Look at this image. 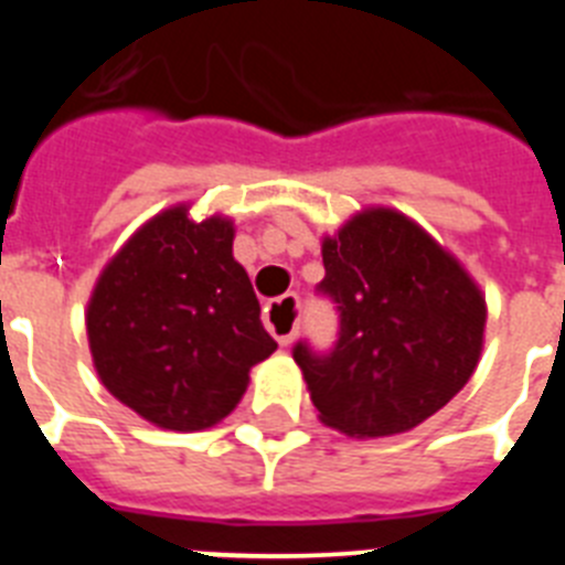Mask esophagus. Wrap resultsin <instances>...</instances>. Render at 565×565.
Returning a JSON list of instances; mask_svg holds the SVG:
<instances>
[{
  "instance_id": "34e87169",
  "label": "esophagus",
  "mask_w": 565,
  "mask_h": 565,
  "mask_svg": "<svg viewBox=\"0 0 565 565\" xmlns=\"http://www.w3.org/2000/svg\"><path fill=\"white\" fill-rule=\"evenodd\" d=\"M263 319H266V328L277 337L279 344H291L294 337L299 331V297L297 294H286V297L271 299L266 308H263Z\"/></svg>"
}]
</instances>
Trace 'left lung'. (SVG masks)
<instances>
[{
	"label": "left lung",
	"instance_id": "left-lung-1",
	"mask_svg": "<svg viewBox=\"0 0 565 565\" xmlns=\"http://www.w3.org/2000/svg\"><path fill=\"white\" fill-rule=\"evenodd\" d=\"M317 294L337 308V342L294 344L319 418L356 438L413 430L476 371L487 306L427 232L391 209L356 214L322 243Z\"/></svg>",
	"mask_w": 565,
	"mask_h": 565
}]
</instances>
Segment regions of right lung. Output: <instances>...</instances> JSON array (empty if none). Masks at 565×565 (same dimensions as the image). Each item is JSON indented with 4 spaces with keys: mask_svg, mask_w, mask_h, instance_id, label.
I'll return each instance as SVG.
<instances>
[{
    "mask_svg": "<svg viewBox=\"0 0 565 565\" xmlns=\"http://www.w3.org/2000/svg\"><path fill=\"white\" fill-rule=\"evenodd\" d=\"M232 223L186 209L149 221L104 268L87 311L104 387L147 422L192 433L237 407L248 371L277 351L259 322Z\"/></svg>",
    "mask_w": 565,
    "mask_h": 565,
    "instance_id": "1",
    "label": "right lung"
}]
</instances>
